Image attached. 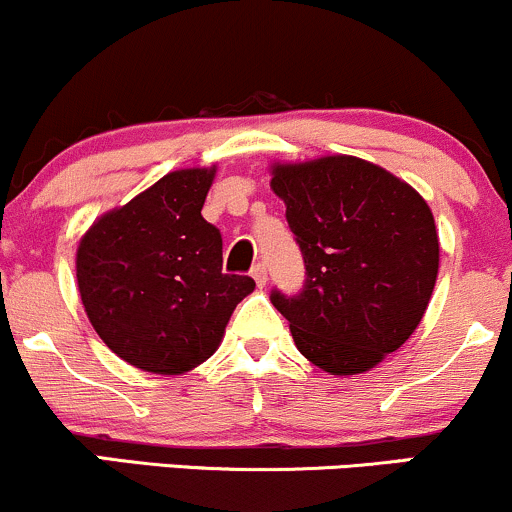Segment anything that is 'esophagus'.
<instances>
[{
  "mask_svg": "<svg viewBox=\"0 0 512 512\" xmlns=\"http://www.w3.org/2000/svg\"><path fill=\"white\" fill-rule=\"evenodd\" d=\"M251 275H254V280H256L258 287H266V283H268V271H266V266H263V263H256L254 271H251Z\"/></svg>",
  "mask_w": 512,
  "mask_h": 512,
  "instance_id": "obj_1",
  "label": "esophagus"
}]
</instances>
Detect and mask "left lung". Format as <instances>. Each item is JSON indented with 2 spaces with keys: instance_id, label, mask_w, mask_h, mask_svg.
<instances>
[{
  "instance_id": "8db88e82",
  "label": "left lung",
  "mask_w": 512,
  "mask_h": 512,
  "mask_svg": "<svg viewBox=\"0 0 512 512\" xmlns=\"http://www.w3.org/2000/svg\"><path fill=\"white\" fill-rule=\"evenodd\" d=\"M271 188L300 244L307 283L273 292L295 346L329 375H360L421 324L440 268L423 195L392 171L331 154L271 166Z\"/></svg>"
}]
</instances>
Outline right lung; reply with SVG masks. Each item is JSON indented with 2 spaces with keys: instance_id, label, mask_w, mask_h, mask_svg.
I'll list each match as a JSON object with an SVG mask.
<instances>
[{
  "instance_id": "obj_1",
  "label": "right lung",
  "mask_w": 512,
  "mask_h": 512,
  "mask_svg": "<svg viewBox=\"0 0 512 512\" xmlns=\"http://www.w3.org/2000/svg\"><path fill=\"white\" fill-rule=\"evenodd\" d=\"M217 166L171 171L103 212L77 246V285L94 331L118 358L183 375L220 348L249 275L222 273L220 229L203 220Z\"/></svg>"
}]
</instances>
